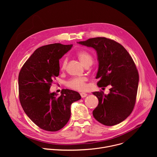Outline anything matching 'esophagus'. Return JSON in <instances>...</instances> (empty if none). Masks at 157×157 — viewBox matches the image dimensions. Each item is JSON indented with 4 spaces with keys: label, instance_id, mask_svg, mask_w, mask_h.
Returning a JSON list of instances; mask_svg holds the SVG:
<instances>
[{
    "label": "esophagus",
    "instance_id": "1",
    "mask_svg": "<svg viewBox=\"0 0 157 157\" xmlns=\"http://www.w3.org/2000/svg\"><path fill=\"white\" fill-rule=\"evenodd\" d=\"M80 95H81V96L82 98H86V97L87 96V94L86 93H80Z\"/></svg>",
    "mask_w": 157,
    "mask_h": 157
}]
</instances>
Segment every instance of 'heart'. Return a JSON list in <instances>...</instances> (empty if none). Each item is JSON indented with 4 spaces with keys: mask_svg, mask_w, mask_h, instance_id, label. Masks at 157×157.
Returning <instances> with one entry per match:
<instances>
[{
    "mask_svg": "<svg viewBox=\"0 0 157 157\" xmlns=\"http://www.w3.org/2000/svg\"><path fill=\"white\" fill-rule=\"evenodd\" d=\"M77 56L82 63V64L85 66L88 64L91 65L93 62V58L92 56L89 53L84 51H79L77 53ZM67 64V58H64L63 59L61 63V69L64 70L66 68ZM87 81V78L85 77H76L73 78L66 82V86L74 89V90L82 91H84L86 88V82Z\"/></svg>",
    "mask_w": 157,
    "mask_h": 157,
    "instance_id": "b5f03b06",
    "label": "heart"
}]
</instances>
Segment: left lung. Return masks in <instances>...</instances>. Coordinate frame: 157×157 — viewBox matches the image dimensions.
Returning <instances> with one entry per match:
<instances>
[{"instance_id": "1", "label": "left lung", "mask_w": 157, "mask_h": 157, "mask_svg": "<svg viewBox=\"0 0 157 157\" xmlns=\"http://www.w3.org/2000/svg\"><path fill=\"white\" fill-rule=\"evenodd\" d=\"M96 51L99 63L96 79L99 87L111 86L109 93L93 92L99 100L93 110L94 117L101 124L113 126L131 114L136 104L139 76L133 59L119 43L104 37L79 41Z\"/></svg>"}]
</instances>
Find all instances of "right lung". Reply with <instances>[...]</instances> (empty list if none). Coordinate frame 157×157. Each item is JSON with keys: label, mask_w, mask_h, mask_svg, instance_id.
Masks as SVG:
<instances>
[{"label": "right lung", "mask_w": 157, "mask_h": 157, "mask_svg": "<svg viewBox=\"0 0 157 157\" xmlns=\"http://www.w3.org/2000/svg\"><path fill=\"white\" fill-rule=\"evenodd\" d=\"M73 44L53 43L36 49L18 75L19 99L27 116L40 128L50 132L62 128L71 117V105L80 94L63 89L60 96L50 89L59 73V59Z\"/></svg>", "instance_id": "obj_1"}]
</instances>
